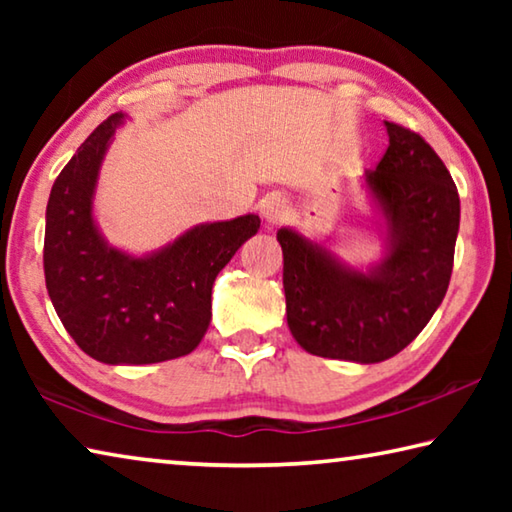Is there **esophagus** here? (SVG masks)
Returning <instances> with one entry per match:
<instances>
[{
	"mask_svg": "<svg viewBox=\"0 0 512 512\" xmlns=\"http://www.w3.org/2000/svg\"><path fill=\"white\" fill-rule=\"evenodd\" d=\"M259 214H262V221H264L266 225L282 223L284 219H287V214H289L287 201H284V198L277 196V194L266 196L264 201L259 203Z\"/></svg>",
	"mask_w": 512,
	"mask_h": 512,
	"instance_id": "obj_1",
	"label": "esophagus"
}]
</instances>
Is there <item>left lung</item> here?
Segmentation results:
<instances>
[{"label":"left lung","mask_w":512,"mask_h":512,"mask_svg":"<svg viewBox=\"0 0 512 512\" xmlns=\"http://www.w3.org/2000/svg\"><path fill=\"white\" fill-rule=\"evenodd\" d=\"M388 149L361 176L370 210L384 228L377 262L354 266L334 239L277 230L284 257L287 323L316 357L379 363L402 352L443 302L454 266L461 201L436 151L384 121Z\"/></svg>","instance_id":"8db88e82"}]
</instances>
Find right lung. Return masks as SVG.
I'll use <instances>...</instances> for the list:
<instances>
[{
	"label": "right lung",
	"mask_w": 512,
	"mask_h": 512,
	"mask_svg": "<svg viewBox=\"0 0 512 512\" xmlns=\"http://www.w3.org/2000/svg\"><path fill=\"white\" fill-rule=\"evenodd\" d=\"M128 115L117 112L85 140L51 187L45 280L76 345L108 366L185 357L212 320V287L232 255L257 235L259 216L198 223L135 255L108 244L94 216L101 164Z\"/></svg>",
	"instance_id": "1"
}]
</instances>
